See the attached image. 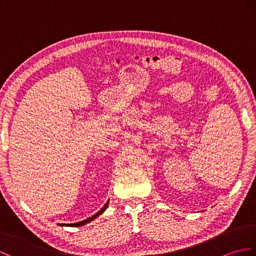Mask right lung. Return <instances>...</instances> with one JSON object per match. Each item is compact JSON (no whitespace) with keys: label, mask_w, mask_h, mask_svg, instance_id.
I'll return each mask as SVG.
<instances>
[{"label":"right lung","mask_w":256,"mask_h":256,"mask_svg":"<svg viewBox=\"0 0 256 256\" xmlns=\"http://www.w3.org/2000/svg\"><path fill=\"white\" fill-rule=\"evenodd\" d=\"M108 204H104V206H103V208L99 211V212H96V214H94L92 216H90V218H88V219H86V220H84V221H80V222H77V224H62V226H84V224H88V222H90V221H92L94 219H96L98 216H100L103 211H104L106 209V206H108Z\"/></svg>","instance_id":"1"}]
</instances>
